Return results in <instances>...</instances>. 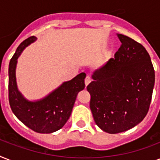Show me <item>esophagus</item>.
I'll return each mask as SVG.
<instances>
[{"instance_id": "34e87169", "label": "esophagus", "mask_w": 160, "mask_h": 160, "mask_svg": "<svg viewBox=\"0 0 160 160\" xmlns=\"http://www.w3.org/2000/svg\"><path fill=\"white\" fill-rule=\"evenodd\" d=\"M91 82V79H90V76H86L85 79V86H87Z\"/></svg>"}]
</instances>
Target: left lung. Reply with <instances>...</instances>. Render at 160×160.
Here are the masks:
<instances>
[{"label":"left lung","mask_w":160,"mask_h":160,"mask_svg":"<svg viewBox=\"0 0 160 160\" xmlns=\"http://www.w3.org/2000/svg\"><path fill=\"white\" fill-rule=\"evenodd\" d=\"M121 42L114 58L94 71L87 86L95 124L118 134L132 129L146 116L154 86V70L141 44L117 34Z\"/></svg>","instance_id":"1"}]
</instances>
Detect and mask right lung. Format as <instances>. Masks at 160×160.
Here are the masks:
<instances>
[{
	"instance_id": "1",
	"label": "right lung",
	"mask_w": 160,
	"mask_h": 160,
	"mask_svg": "<svg viewBox=\"0 0 160 160\" xmlns=\"http://www.w3.org/2000/svg\"><path fill=\"white\" fill-rule=\"evenodd\" d=\"M31 36L21 43L9 64V103L14 114L25 125L41 134H51L61 129L70 118L78 93L85 88V73L62 83L46 97L31 101L17 88L16 69L17 59L26 47L36 41Z\"/></svg>"
}]
</instances>
